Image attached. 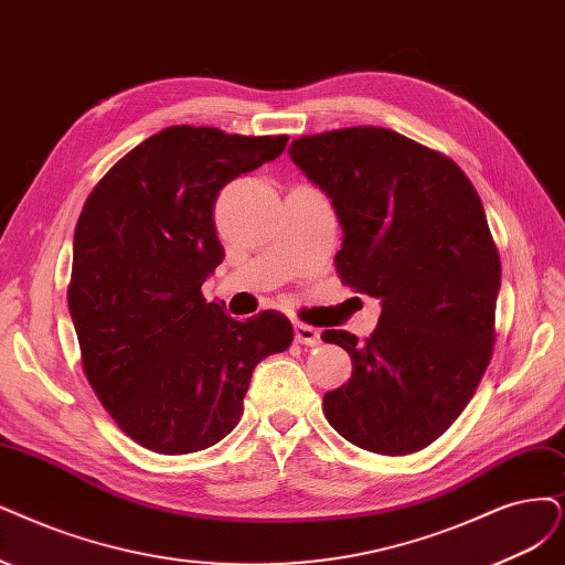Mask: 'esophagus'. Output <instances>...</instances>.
<instances>
[{
	"label": "esophagus",
	"mask_w": 565,
	"mask_h": 565,
	"mask_svg": "<svg viewBox=\"0 0 565 565\" xmlns=\"http://www.w3.org/2000/svg\"><path fill=\"white\" fill-rule=\"evenodd\" d=\"M294 332H296L298 344H305V347L321 344V332L317 328L307 326V323H294Z\"/></svg>",
	"instance_id": "1"
}]
</instances>
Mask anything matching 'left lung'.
I'll list each match as a JSON object with an SVG mask.
<instances>
[{
    "label": "left lung",
    "instance_id": "left-lung-1",
    "mask_svg": "<svg viewBox=\"0 0 565 565\" xmlns=\"http://www.w3.org/2000/svg\"><path fill=\"white\" fill-rule=\"evenodd\" d=\"M302 174L342 225V281L382 302L351 356V380L323 395L328 424L361 449L405 456L437 440L466 409L491 361L500 258L482 200L461 167L386 128L294 139Z\"/></svg>",
    "mask_w": 565,
    "mask_h": 565
}]
</instances>
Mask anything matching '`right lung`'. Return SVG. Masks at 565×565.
<instances>
[{
    "label": "right lung",
    "instance_id": "right-lung-1",
    "mask_svg": "<svg viewBox=\"0 0 565 565\" xmlns=\"http://www.w3.org/2000/svg\"><path fill=\"white\" fill-rule=\"evenodd\" d=\"M286 141L174 125L120 158L83 204L67 290L83 370L146 449L174 456L221 443L254 367L294 342L279 311L237 321L202 296L225 258L221 188L279 158Z\"/></svg>",
    "mask_w": 565,
    "mask_h": 565
}]
</instances>
